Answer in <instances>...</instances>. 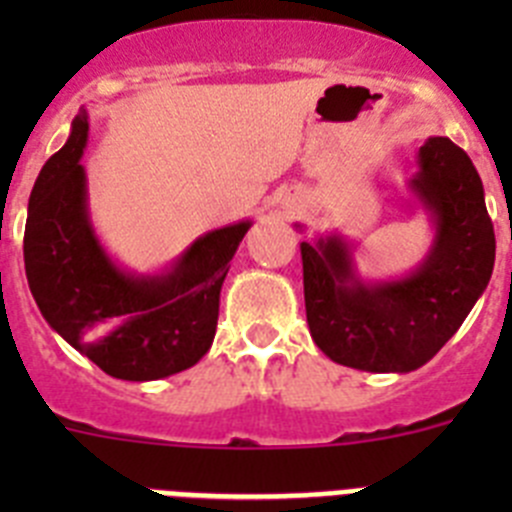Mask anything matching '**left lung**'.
Returning <instances> with one entry per match:
<instances>
[{
	"mask_svg": "<svg viewBox=\"0 0 512 512\" xmlns=\"http://www.w3.org/2000/svg\"><path fill=\"white\" fill-rule=\"evenodd\" d=\"M410 189L431 212L436 238L408 277L361 282L338 235L300 243L310 336L336 364L413 372L441 351L490 284L495 230L472 158L449 138H428Z\"/></svg>",
	"mask_w": 512,
	"mask_h": 512,
	"instance_id": "8db88e82",
	"label": "left lung"
}]
</instances>
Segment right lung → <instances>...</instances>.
Listing matches in <instances>:
<instances>
[{
    "instance_id": "obj_1",
    "label": "right lung",
    "mask_w": 512,
    "mask_h": 512,
    "mask_svg": "<svg viewBox=\"0 0 512 512\" xmlns=\"http://www.w3.org/2000/svg\"><path fill=\"white\" fill-rule=\"evenodd\" d=\"M87 112L40 169L25 225V274L43 318L104 374L151 382L210 351L220 289L251 223L212 230L166 274L135 277L104 253L87 212Z\"/></svg>"
}]
</instances>
